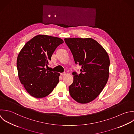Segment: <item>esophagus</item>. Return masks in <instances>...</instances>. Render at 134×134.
I'll list each match as a JSON object with an SVG mask.
<instances>
[{
	"label": "esophagus",
	"mask_w": 134,
	"mask_h": 134,
	"mask_svg": "<svg viewBox=\"0 0 134 134\" xmlns=\"http://www.w3.org/2000/svg\"><path fill=\"white\" fill-rule=\"evenodd\" d=\"M66 72H63V73H61L60 74V75L61 76H65V75H66Z\"/></svg>",
	"instance_id": "1"
}]
</instances>
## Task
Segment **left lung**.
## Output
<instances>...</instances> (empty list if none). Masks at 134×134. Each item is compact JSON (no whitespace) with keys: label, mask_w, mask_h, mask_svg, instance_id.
Here are the masks:
<instances>
[{"label":"left lung","mask_w":134,"mask_h":134,"mask_svg":"<svg viewBox=\"0 0 134 134\" xmlns=\"http://www.w3.org/2000/svg\"><path fill=\"white\" fill-rule=\"evenodd\" d=\"M75 62L81 66L79 75L74 71L70 95L79 103L94 100L103 90L109 77L110 58L104 48L92 38L64 39Z\"/></svg>","instance_id":"left-lung-1"}]
</instances>
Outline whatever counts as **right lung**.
<instances>
[{
	"instance_id": "obj_1",
	"label": "right lung",
	"mask_w": 134,
	"mask_h": 134,
	"mask_svg": "<svg viewBox=\"0 0 134 134\" xmlns=\"http://www.w3.org/2000/svg\"><path fill=\"white\" fill-rule=\"evenodd\" d=\"M63 43L59 37L38 35L26 43L20 52L16 60L19 78L31 96L45 97L59 82L60 74L48 71L45 67L57 47Z\"/></svg>"
}]
</instances>
